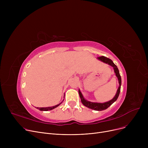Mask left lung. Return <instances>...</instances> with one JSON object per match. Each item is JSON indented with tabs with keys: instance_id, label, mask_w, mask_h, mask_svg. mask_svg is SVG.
Listing matches in <instances>:
<instances>
[{
	"instance_id": "left-lung-1",
	"label": "left lung",
	"mask_w": 148,
	"mask_h": 148,
	"mask_svg": "<svg viewBox=\"0 0 148 148\" xmlns=\"http://www.w3.org/2000/svg\"><path fill=\"white\" fill-rule=\"evenodd\" d=\"M98 60H101L104 63H106V64H107L109 65L112 66L113 69H114V71L116 74V77H118V82H119V88L118 89V90H117V92H116V94L115 95V96L114 97V98L111 99L110 101H107V102H106V103H93V102H90V101H87L86 99H85L82 95V94L81 93L80 90H79V95H80V99H81V101L82 103V104L84 106H86L89 108H91V109L92 110H97V111H101V110H104L105 109H106V108H107L108 107H109L110 106H111L114 101H116V100H117L118 97H119V93H120V91H121V75H120V74H119V69L117 67V66H116L113 62V61L110 59L109 58H107L105 56H100V57H98L97 58Z\"/></svg>"
}]
</instances>
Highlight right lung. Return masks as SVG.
Returning a JSON list of instances; mask_svg holds the SVG:
<instances>
[{
	"instance_id": "right-lung-1",
	"label": "right lung",
	"mask_w": 148,
	"mask_h": 148,
	"mask_svg": "<svg viewBox=\"0 0 148 148\" xmlns=\"http://www.w3.org/2000/svg\"><path fill=\"white\" fill-rule=\"evenodd\" d=\"M64 100L62 101L60 103H59V104L56 105V106H53V107H37V108H38V109L40 110H41V111H48V110H52V109H54V108H55L57 107L58 106H59L60 104H61L64 101Z\"/></svg>"
}]
</instances>
